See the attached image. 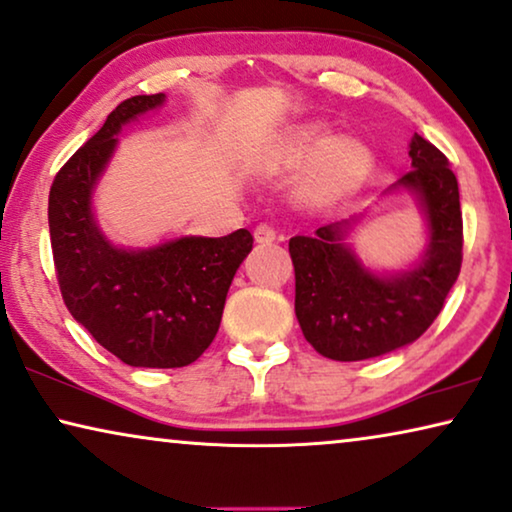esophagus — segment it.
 Listing matches in <instances>:
<instances>
[{"mask_svg":"<svg viewBox=\"0 0 512 512\" xmlns=\"http://www.w3.org/2000/svg\"><path fill=\"white\" fill-rule=\"evenodd\" d=\"M276 236H278L276 227L269 225V222H262V225L255 227V241L257 243H271V241H276Z\"/></svg>","mask_w":512,"mask_h":512,"instance_id":"esophagus-1","label":"esophagus"}]
</instances>
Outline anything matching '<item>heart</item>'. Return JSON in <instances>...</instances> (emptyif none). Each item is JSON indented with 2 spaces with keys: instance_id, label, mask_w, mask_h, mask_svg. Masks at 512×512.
<instances>
[{
  "instance_id": "obj_1",
  "label": "heart",
  "mask_w": 512,
  "mask_h": 512,
  "mask_svg": "<svg viewBox=\"0 0 512 512\" xmlns=\"http://www.w3.org/2000/svg\"><path fill=\"white\" fill-rule=\"evenodd\" d=\"M325 132L318 125L301 127L292 136L285 148V157L290 162H304L320 147ZM371 157L362 143L352 139H331L322 146L313 160L311 176H308V194L313 201H331L350 192L366 171H369Z\"/></svg>"
}]
</instances>
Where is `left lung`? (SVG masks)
Masks as SVG:
<instances>
[{
	"mask_svg": "<svg viewBox=\"0 0 512 512\" xmlns=\"http://www.w3.org/2000/svg\"><path fill=\"white\" fill-rule=\"evenodd\" d=\"M408 155L413 169L397 185L420 194L429 220L427 255L413 271L390 278L366 271L343 246L341 225L290 239L294 313L322 357L359 362L413 343L443 311L462 269V208L448 157L420 134Z\"/></svg>",
	"mask_w": 512,
	"mask_h": 512,
	"instance_id": "left-lung-1",
	"label": "left lung"
}]
</instances>
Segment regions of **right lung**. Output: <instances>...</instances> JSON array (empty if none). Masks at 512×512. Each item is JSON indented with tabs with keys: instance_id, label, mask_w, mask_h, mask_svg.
<instances>
[{
	"instance_id": "add662e5",
	"label": "right lung",
	"mask_w": 512,
	"mask_h": 512,
	"mask_svg": "<svg viewBox=\"0 0 512 512\" xmlns=\"http://www.w3.org/2000/svg\"><path fill=\"white\" fill-rule=\"evenodd\" d=\"M164 95L115 106L104 127L57 171L48 197L50 248L64 306L120 362L178 369L201 357L218 334L227 290L253 234L183 236L150 250L111 246L92 220L90 194L115 148V134Z\"/></svg>"
}]
</instances>
